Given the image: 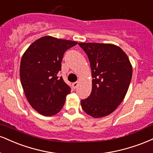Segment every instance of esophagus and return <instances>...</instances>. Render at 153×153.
Instances as JSON below:
<instances>
[{"mask_svg": "<svg viewBox=\"0 0 153 153\" xmlns=\"http://www.w3.org/2000/svg\"><path fill=\"white\" fill-rule=\"evenodd\" d=\"M78 85H79V83H78V82H73V87L74 88V89H75V88H78Z\"/></svg>", "mask_w": 153, "mask_h": 153, "instance_id": "34e87169", "label": "esophagus"}]
</instances>
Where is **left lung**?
Returning a JSON list of instances; mask_svg holds the SVG:
<instances>
[{"label":"left lung","mask_w":153,"mask_h":153,"mask_svg":"<svg viewBox=\"0 0 153 153\" xmlns=\"http://www.w3.org/2000/svg\"><path fill=\"white\" fill-rule=\"evenodd\" d=\"M88 57L92 71V91L81 100L88 115L98 118L110 115L125 98L132 75L126 53L113 44L79 43Z\"/></svg>","instance_id":"1"}]
</instances>
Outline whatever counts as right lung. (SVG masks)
<instances>
[{
    "instance_id": "1",
    "label": "right lung",
    "mask_w": 153,
    "mask_h": 153,
    "mask_svg": "<svg viewBox=\"0 0 153 153\" xmlns=\"http://www.w3.org/2000/svg\"><path fill=\"white\" fill-rule=\"evenodd\" d=\"M77 44L72 40L44 36L31 44L22 56V87L29 103L41 115H56L65 104L71 88L58 75L64 53Z\"/></svg>"
}]
</instances>
